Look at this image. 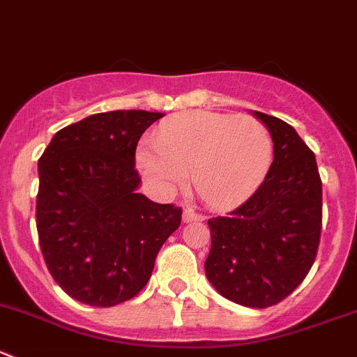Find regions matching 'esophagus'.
<instances>
[{
    "label": "esophagus",
    "instance_id": "1",
    "mask_svg": "<svg viewBox=\"0 0 357 357\" xmlns=\"http://www.w3.org/2000/svg\"><path fill=\"white\" fill-rule=\"evenodd\" d=\"M202 220H204V216L192 211V209H185V211H183V222H185V224H190V222H202Z\"/></svg>",
    "mask_w": 357,
    "mask_h": 357
}]
</instances>
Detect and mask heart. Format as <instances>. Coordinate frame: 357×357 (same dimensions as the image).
I'll use <instances>...</instances> for the list:
<instances>
[{"mask_svg": "<svg viewBox=\"0 0 357 357\" xmlns=\"http://www.w3.org/2000/svg\"><path fill=\"white\" fill-rule=\"evenodd\" d=\"M155 144L135 155L141 174L158 194L192 181L208 204L231 208L261 186L273 162V139L250 116L195 111L163 123Z\"/></svg>", "mask_w": 357, "mask_h": 357, "instance_id": "b5f03b06", "label": "heart"}]
</instances>
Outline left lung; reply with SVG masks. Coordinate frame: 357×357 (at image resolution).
Returning a JSON list of instances; mask_svg holds the SVG:
<instances>
[{
	"label": "left lung",
	"mask_w": 357,
	"mask_h": 357,
	"mask_svg": "<svg viewBox=\"0 0 357 357\" xmlns=\"http://www.w3.org/2000/svg\"><path fill=\"white\" fill-rule=\"evenodd\" d=\"M269 130L273 163L248 201L208 220L204 262L216 292L250 308L287 298L314 264L321 241L322 183L312 149L289 123L254 111Z\"/></svg>",
	"instance_id": "8db88e82"
}]
</instances>
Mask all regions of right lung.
<instances>
[{
  "mask_svg": "<svg viewBox=\"0 0 357 357\" xmlns=\"http://www.w3.org/2000/svg\"><path fill=\"white\" fill-rule=\"evenodd\" d=\"M162 112L91 114L54 133L38 160L36 231L56 284L89 306H114L148 284L181 209L139 194L135 148Z\"/></svg>",
  "mask_w": 357,
  "mask_h": 357,
  "instance_id": "right-lung-1",
  "label": "right lung"
}]
</instances>
